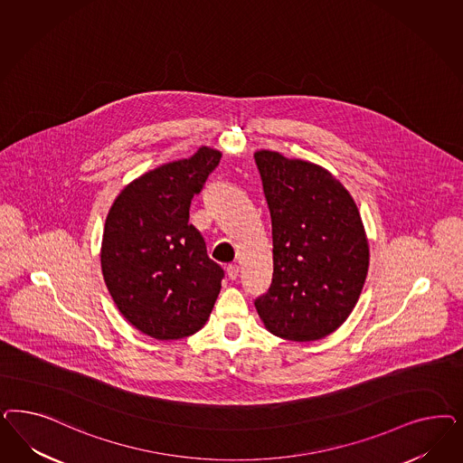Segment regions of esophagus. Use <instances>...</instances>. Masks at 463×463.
Listing matches in <instances>:
<instances>
[{"label": "esophagus", "mask_w": 463, "mask_h": 463, "mask_svg": "<svg viewBox=\"0 0 463 463\" xmlns=\"http://www.w3.org/2000/svg\"><path fill=\"white\" fill-rule=\"evenodd\" d=\"M240 268L237 264H230V266H226V276L233 281V279H237L239 278Z\"/></svg>", "instance_id": "34e87169"}]
</instances>
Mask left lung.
<instances>
[{
    "mask_svg": "<svg viewBox=\"0 0 463 463\" xmlns=\"http://www.w3.org/2000/svg\"><path fill=\"white\" fill-rule=\"evenodd\" d=\"M272 222L274 272L255 308L270 334L295 343L327 337L354 310L370 245L358 206L327 168L255 151Z\"/></svg>",
    "mask_w": 463,
    "mask_h": 463,
    "instance_id": "8db88e82",
    "label": "left lung"
}]
</instances>
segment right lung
Listing matches in <instances>:
<instances>
[{
	"label": "right lung",
	"instance_id": "1",
	"mask_svg": "<svg viewBox=\"0 0 463 463\" xmlns=\"http://www.w3.org/2000/svg\"><path fill=\"white\" fill-rule=\"evenodd\" d=\"M222 151L160 165L129 182L105 220L100 264L122 317L158 341H177L204 327L222 289L189 208Z\"/></svg>",
	"mask_w": 463,
	"mask_h": 463
}]
</instances>
